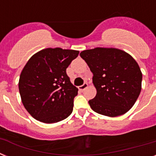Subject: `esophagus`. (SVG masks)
Returning a JSON list of instances; mask_svg holds the SVG:
<instances>
[{"mask_svg":"<svg viewBox=\"0 0 156 156\" xmlns=\"http://www.w3.org/2000/svg\"><path fill=\"white\" fill-rule=\"evenodd\" d=\"M87 87H88L87 83H84L83 84L81 85V86L79 87V90H81V91H83V90H84L85 89H86V88Z\"/></svg>","mask_w":156,"mask_h":156,"instance_id":"34e87169","label":"esophagus"}]
</instances>
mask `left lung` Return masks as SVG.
Segmentation results:
<instances>
[{"label": "left lung", "instance_id": "left-lung-1", "mask_svg": "<svg viewBox=\"0 0 156 156\" xmlns=\"http://www.w3.org/2000/svg\"><path fill=\"white\" fill-rule=\"evenodd\" d=\"M93 73L97 94L88 102L93 111L115 117L127 112L141 90L142 73L129 54L114 48H95L80 54Z\"/></svg>", "mask_w": 156, "mask_h": 156}]
</instances>
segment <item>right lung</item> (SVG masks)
Returning a JSON list of instances; mask_svg holds the SVG:
<instances>
[{"instance_id": "right-lung-1", "label": "right lung", "mask_w": 156, "mask_h": 156, "mask_svg": "<svg viewBox=\"0 0 156 156\" xmlns=\"http://www.w3.org/2000/svg\"><path fill=\"white\" fill-rule=\"evenodd\" d=\"M79 53L60 48H45L25 65L19 76V94L25 108L34 119L54 123L72 113L78 88L70 82L66 69Z\"/></svg>"}]
</instances>
